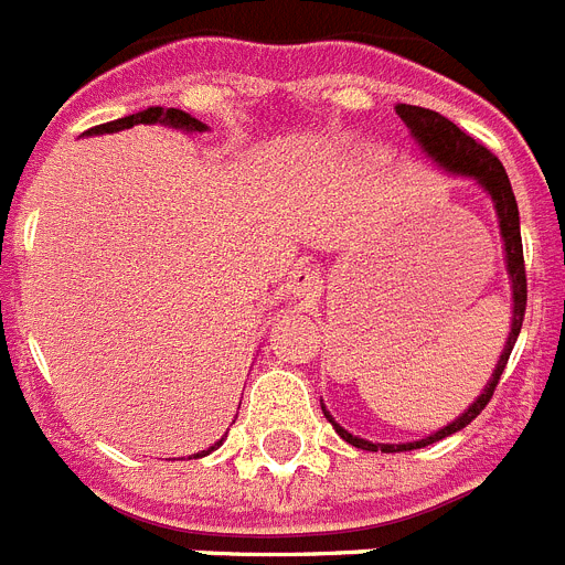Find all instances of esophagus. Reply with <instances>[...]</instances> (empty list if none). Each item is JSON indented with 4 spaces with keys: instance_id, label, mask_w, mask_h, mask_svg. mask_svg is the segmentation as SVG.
<instances>
[{
    "instance_id": "obj_1",
    "label": "esophagus",
    "mask_w": 565,
    "mask_h": 565,
    "mask_svg": "<svg viewBox=\"0 0 565 565\" xmlns=\"http://www.w3.org/2000/svg\"><path fill=\"white\" fill-rule=\"evenodd\" d=\"M287 292L298 301H316L321 292V276L310 267H296L287 278Z\"/></svg>"
}]
</instances>
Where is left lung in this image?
Here are the masks:
<instances>
[{"mask_svg": "<svg viewBox=\"0 0 565 565\" xmlns=\"http://www.w3.org/2000/svg\"><path fill=\"white\" fill-rule=\"evenodd\" d=\"M401 119L406 121V127L412 130L415 141L424 147V153L429 159H435V164L444 167L446 173L455 175H469L480 184V188L487 190L489 199L494 204V213H498V224H500V238H503V249H507V273L509 281H512V330H509L507 347L500 352V361L494 366L492 377H489V384L483 386V392L478 395L469 409L463 415L452 420V424H446L444 429H438L429 438L412 440V444H372V440L358 438L352 431L343 429L341 424H335L330 412L323 409L327 420L332 424V429L341 435L347 444L358 446V449H366V452H409V449H424V446L435 444V440H444L455 431H460L463 426L472 424L478 418L483 406L492 401L494 386H498L500 375L507 370L509 355L514 350V341L520 335V327H523V312H526V264H523V242H520V213H518V201H514L512 184H509V175L503 170V164L498 161V156H492L487 147L475 141L472 136L463 134L455 121H449L446 116L435 110H426V107H415V105H398Z\"/></svg>", "mask_w": 565, "mask_h": 565, "instance_id": "8db88e82", "label": "left lung"}]
</instances>
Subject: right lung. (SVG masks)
<instances>
[{
    "label": "right lung",
    "mask_w": 565,
    "mask_h": 565,
    "mask_svg": "<svg viewBox=\"0 0 565 565\" xmlns=\"http://www.w3.org/2000/svg\"><path fill=\"white\" fill-rule=\"evenodd\" d=\"M134 125H167V127H175V130H184V134H204V130H207V125H204V121L193 119V116L184 110H175V107H147V110L134 113V116H125V119H116V121H107V125L90 127L85 136L116 134V130H127V127H134ZM222 440H215V444L210 446V449H204V452H195L193 458H204V455H210L213 449H218V446H222Z\"/></svg>",
    "instance_id": "obj_1"
}]
</instances>
